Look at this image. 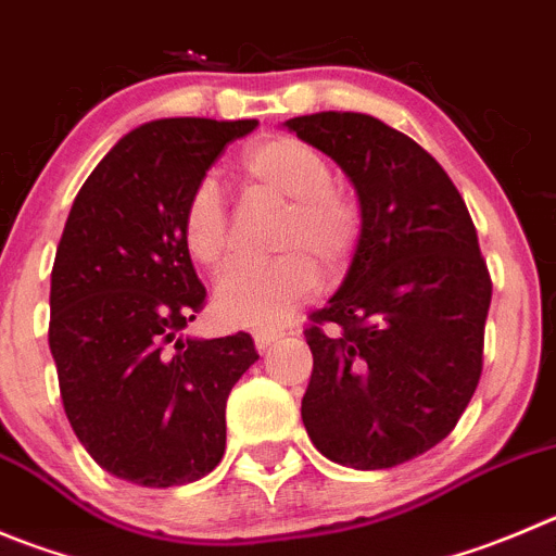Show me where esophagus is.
<instances>
[{
	"label": "esophagus",
	"mask_w": 556,
	"mask_h": 556,
	"mask_svg": "<svg viewBox=\"0 0 556 556\" xmlns=\"http://www.w3.org/2000/svg\"><path fill=\"white\" fill-rule=\"evenodd\" d=\"M282 331L277 329H257L254 331V345H257V351H268L277 340H282Z\"/></svg>",
	"instance_id": "obj_1"
}]
</instances>
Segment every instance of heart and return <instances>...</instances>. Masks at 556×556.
Masks as SVG:
<instances>
[{
  "instance_id": "heart-1",
  "label": "heart",
  "mask_w": 556,
  "mask_h": 556,
  "mask_svg": "<svg viewBox=\"0 0 556 556\" xmlns=\"http://www.w3.org/2000/svg\"><path fill=\"white\" fill-rule=\"evenodd\" d=\"M249 189L288 202L274 263H236L216 282V313L230 326H277L320 288V266L340 271L362 236V207L331 184L329 161L293 137L254 142L243 153ZM184 243L200 266L216 268L230 252L227 207L214 180H200L184 205Z\"/></svg>"
}]
</instances>
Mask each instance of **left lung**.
Here are the masks:
<instances>
[{
    "label": "left lung",
    "mask_w": 556,
    "mask_h": 556,
    "mask_svg": "<svg viewBox=\"0 0 556 556\" xmlns=\"http://www.w3.org/2000/svg\"><path fill=\"white\" fill-rule=\"evenodd\" d=\"M345 173L362 236L304 331L302 419L320 455L392 469L447 439L475 395L491 277L464 197L412 137L359 112L282 123Z\"/></svg>",
    "instance_id": "1"
}]
</instances>
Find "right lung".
<instances>
[{"instance_id": "add662e5", "label": "right lung", "mask_w": 556, "mask_h": 556, "mask_svg": "<svg viewBox=\"0 0 556 556\" xmlns=\"http://www.w3.org/2000/svg\"><path fill=\"white\" fill-rule=\"evenodd\" d=\"M257 121L164 117L101 159L67 214L51 271L49 349L67 422L101 469L184 485L225 455V406L257 362L252 337L184 334L205 288L180 222L222 150Z\"/></svg>"}]
</instances>
